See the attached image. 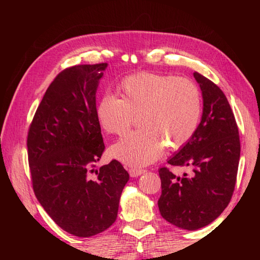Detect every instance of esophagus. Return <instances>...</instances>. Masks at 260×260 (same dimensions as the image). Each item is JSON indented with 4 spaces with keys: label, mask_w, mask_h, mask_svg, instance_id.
I'll use <instances>...</instances> for the list:
<instances>
[{
    "label": "esophagus",
    "mask_w": 260,
    "mask_h": 260,
    "mask_svg": "<svg viewBox=\"0 0 260 260\" xmlns=\"http://www.w3.org/2000/svg\"><path fill=\"white\" fill-rule=\"evenodd\" d=\"M128 173L132 178H135V177H139V175L146 173V170H142V169H129L128 170Z\"/></svg>",
    "instance_id": "obj_1"
}]
</instances>
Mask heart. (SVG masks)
Returning <instances> with one entry per match:
<instances>
[{"mask_svg":"<svg viewBox=\"0 0 260 260\" xmlns=\"http://www.w3.org/2000/svg\"><path fill=\"white\" fill-rule=\"evenodd\" d=\"M120 99L103 95L96 117L109 134L120 136L139 116L141 129L111 147V156L131 167L156 161L165 146L178 150L195 134L202 116L199 87L184 78L143 72L125 78L117 87Z\"/></svg>","mask_w":260,"mask_h":260,"instance_id":"1","label":"heart"}]
</instances>
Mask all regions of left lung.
<instances>
[{"instance_id": "obj_1", "label": "left lung", "mask_w": 260, "mask_h": 260, "mask_svg": "<svg viewBox=\"0 0 260 260\" xmlns=\"http://www.w3.org/2000/svg\"><path fill=\"white\" fill-rule=\"evenodd\" d=\"M193 77L203 95V116L190 141L167 161L192 172L177 177L169 167L158 170L161 217L188 231L209 225L230 204L241 153L239 127L223 91L200 73Z\"/></svg>"}]
</instances>
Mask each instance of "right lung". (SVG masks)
I'll return each instance as SVG.
<instances>
[{"label": "right lung", "instance_id": "obj_1", "mask_svg": "<svg viewBox=\"0 0 260 260\" xmlns=\"http://www.w3.org/2000/svg\"><path fill=\"white\" fill-rule=\"evenodd\" d=\"M107 63L57 74L30 122L27 155L35 196L61 230L89 237L117 219L129 175L119 161L95 170L105 146L95 93Z\"/></svg>", "mask_w": 260, "mask_h": 260}]
</instances>
